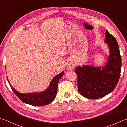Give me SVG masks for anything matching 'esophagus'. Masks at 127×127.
Listing matches in <instances>:
<instances>
[{
  "label": "esophagus",
  "mask_w": 127,
  "mask_h": 127,
  "mask_svg": "<svg viewBox=\"0 0 127 127\" xmlns=\"http://www.w3.org/2000/svg\"><path fill=\"white\" fill-rule=\"evenodd\" d=\"M68 68L69 69H73V66H68Z\"/></svg>",
  "instance_id": "esophagus-1"
}]
</instances>
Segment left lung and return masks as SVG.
I'll use <instances>...</instances> for the list:
<instances>
[{
    "mask_svg": "<svg viewBox=\"0 0 127 127\" xmlns=\"http://www.w3.org/2000/svg\"><path fill=\"white\" fill-rule=\"evenodd\" d=\"M105 42L108 44L110 55L102 68L93 66L77 67L78 90L83 96L89 99L104 97L115 89L121 76V56L115 38L106 31Z\"/></svg>",
    "mask_w": 127,
    "mask_h": 127,
    "instance_id": "1",
    "label": "left lung"
}]
</instances>
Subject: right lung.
Returning <instances> with one entry per match:
<instances>
[{"label": "right lung", "mask_w": 127, "mask_h": 127, "mask_svg": "<svg viewBox=\"0 0 127 127\" xmlns=\"http://www.w3.org/2000/svg\"><path fill=\"white\" fill-rule=\"evenodd\" d=\"M64 72L56 75L51 81L50 85L45 90L40 93H27L22 94L17 92L11 84H10L8 78H7L9 84L11 86L12 91L16 96L22 101L23 102L27 103L32 106H42L50 103L55 99L58 90V85L59 80L64 75Z\"/></svg>", "instance_id": "1"}]
</instances>
